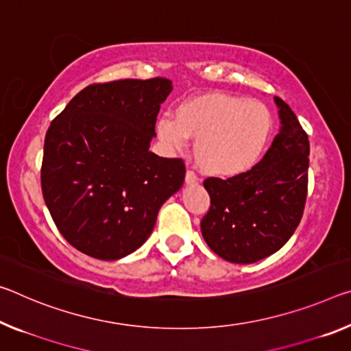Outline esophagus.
<instances>
[{"mask_svg":"<svg viewBox=\"0 0 351 351\" xmlns=\"http://www.w3.org/2000/svg\"><path fill=\"white\" fill-rule=\"evenodd\" d=\"M186 182L187 184H197L198 182V176L193 170H187L186 171Z\"/></svg>","mask_w":351,"mask_h":351,"instance_id":"34e87169","label":"esophagus"}]
</instances>
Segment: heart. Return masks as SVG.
I'll list each match as a JSON object with an SVG mask.
<instances>
[{
	"label": "heart",
	"instance_id": "1",
	"mask_svg": "<svg viewBox=\"0 0 351 351\" xmlns=\"http://www.w3.org/2000/svg\"><path fill=\"white\" fill-rule=\"evenodd\" d=\"M274 128L270 110L247 98L209 93L181 103L175 119L159 117L156 134L169 149L180 152L195 138L193 156L204 173L236 176L258 162Z\"/></svg>",
	"mask_w": 351,
	"mask_h": 351
}]
</instances>
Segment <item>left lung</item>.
Listing matches in <instances>:
<instances>
[{
    "label": "left lung",
    "mask_w": 351,
    "mask_h": 351,
    "mask_svg": "<svg viewBox=\"0 0 351 351\" xmlns=\"http://www.w3.org/2000/svg\"><path fill=\"white\" fill-rule=\"evenodd\" d=\"M281 130L252 170L206 178L210 208L202 234L215 254L252 264L278 252L302 220L308 195L309 141L289 104L275 97Z\"/></svg>",
    "instance_id": "1"
}]
</instances>
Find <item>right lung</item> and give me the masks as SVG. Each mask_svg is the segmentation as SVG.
I'll return each mask as SVG.
<instances>
[{
  "instance_id": "obj_1",
  "label": "right lung",
  "mask_w": 351,
  "mask_h": 351,
  "mask_svg": "<svg viewBox=\"0 0 351 351\" xmlns=\"http://www.w3.org/2000/svg\"><path fill=\"white\" fill-rule=\"evenodd\" d=\"M167 77L92 84L49 125L42 193L60 234L81 253L115 261L152 234L167 198L184 182L180 158L149 152Z\"/></svg>"
}]
</instances>
